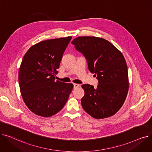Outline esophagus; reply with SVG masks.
Returning <instances> with one entry per match:
<instances>
[{
	"mask_svg": "<svg viewBox=\"0 0 152 152\" xmlns=\"http://www.w3.org/2000/svg\"><path fill=\"white\" fill-rule=\"evenodd\" d=\"M73 86H74V89H76L79 87V84H73Z\"/></svg>",
	"mask_w": 152,
	"mask_h": 152,
	"instance_id": "obj_1",
	"label": "esophagus"
}]
</instances>
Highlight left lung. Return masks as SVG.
I'll return each mask as SVG.
<instances>
[{"instance_id":"1","label":"left lung","mask_w":152,"mask_h":152,"mask_svg":"<svg viewBox=\"0 0 152 152\" xmlns=\"http://www.w3.org/2000/svg\"><path fill=\"white\" fill-rule=\"evenodd\" d=\"M71 44L84 55L88 69L98 79L97 87L82 85L83 109L96 119L114 115L123 106L129 88L124 56L112 44L100 37H78Z\"/></svg>"}]
</instances>
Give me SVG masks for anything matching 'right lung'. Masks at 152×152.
<instances>
[{
	"label": "right lung",
	"mask_w": 152,
	"mask_h": 152,
	"mask_svg": "<svg viewBox=\"0 0 152 152\" xmlns=\"http://www.w3.org/2000/svg\"><path fill=\"white\" fill-rule=\"evenodd\" d=\"M71 37L48 39L32 47L24 56L18 80L23 99L34 114L50 117L60 111L73 88L55 81L60 61Z\"/></svg>",
	"instance_id": "obj_1"
}]
</instances>
